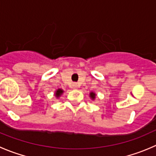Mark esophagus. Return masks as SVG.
Segmentation results:
<instances>
[{
	"instance_id": "34e87169",
	"label": "esophagus",
	"mask_w": 156,
	"mask_h": 156,
	"mask_svg": "<svg viewBox=\"0 0 156 156\" xmlns=\"http://www.w3.org/2000/svg\"><path fill=\"white\" fill-rule=\"evenodd\" d=\"M78 87H79V86H78V84H77V83H74V84H72V87H73L74 89H78Z\"/></svg>"
}]
</instances>
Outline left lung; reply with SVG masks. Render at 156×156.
Wrapping results in <instances>:
<instances>
[{
  "label": "left lung",
  "instance_id": "8db88e82",
  "mask_svg": "<svg viewBox=\"0 0 156 156\" xmlns=\"http://www.w3.org/2000/svg\"><path fill=\"white\" fill-rule=\"evenodd\" d=\"M89 97H90V98L92 101H94V100H95V98H96V94L93 91H90V94H89Z\"/></svg>",
  "mask_w": 156,
  "mask_h": 156
}]
</instances>
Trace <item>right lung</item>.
I'll use <instances>...</instances> for the list:
<instances>
[{
  "mask_svg": "<svg viewBox=\"0 0 156 156\" xmlns=\"http://www.w3.org/2000/svg\"><path fill=\"white\" fill-rule=\"evenodd\" d=\"M63 93H64V90H63L62 89L58 88V89H57V90H55V94H55V98H59L60 97L62 96V94Z\"/></svg>",
  "mask_w": 156,
  "mask_h": 156,
  "instance_id": "right-lung-1",
  "label": "right lung"
}]
</instances>
